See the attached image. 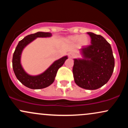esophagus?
<instances>
[{
	"label": "esophagus",
	"instance_id": "34e87169",
	"mask_svg": "<svg viewBox=\"0 0 128 128\" xmlns=\"http://www.w3.org/2000/svg\"><path fill=\"white\" fill-rule=\"evenodd\" d=\"M68 57L70 58H73V57L74 56V54H73V53H72V52H70V53H68Z\"/></svg>",
	"mask_w": 128,
	"mask_h": 128
}]
</instances>
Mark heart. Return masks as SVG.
<instances>
[{
  "label": "heart",
  "instance_id": "b5f03b06",
  "mask_svg": "<svg viewBox=\"0 0 128 128\" xmlns=\"http://www.w3.org/2000/svg\"><path fill=\"white\" fill-rule=\"evenodd\" d=\"M68 40L72 43H78L81 47L87 46L90 44V38L86 35H72L68 36Z\"/></svg>",
  "mask_w": 128,
  "mask_h": 128
}]
</instances>
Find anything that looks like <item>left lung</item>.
Wrapping results in <instances>:
<instances>
[{
	"label": "left lung",
	"instance_id": "8db88e82",
	"mask_svg": "<svg viewBox=\"0 0 128 128\" xmlns=\"http://www.w3.org/2000/svg\"><path fill=\"white\" fill-rule=\"evenodd\" d=\"M89 46L80 49L82 58L74 59L73 73L76 85L86 90H96L108 82L114 68L110 44L100 35L87 32Z\"/></svg>",
	"mask_w": 128,
	"mask_h": 128
}]
</instances>
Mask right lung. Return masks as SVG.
Returning a JSON list of instances; mask_svg holds the SVG:
<instances>
[{"label":"right lung","mask_w":128,"mask_h":128,"mask_svg":"<svg viewBox=\"0 0 128 128\" xmlns=\"http://www.w3.org/2000/svg\"><path fill=\"white\" fill-rule=\"evenodd\" d=\"M51 36L52 34L50 32H38L25 36L19 42L16 47L12 57L13 70L19 81L29 88L42 89L50 86L55 80L58 70L68 59L67 56H65L54 61L46 70L38 75H30L24 71L21 64V55L24 48L36 38H46Z\"/></svg>","instance_id":"add662e5"}]
</instances>
